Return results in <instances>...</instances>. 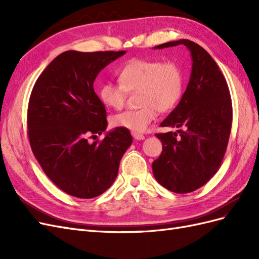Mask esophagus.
I'll return each instance as SVG.
<instances>
[{
	"instance_id": "esophagus-1",
	"label": "esophagus",
	"mask_w": 259,
	"mask_h": 259,
	"mask_svg": "<svg viewBox=\"0 0 259 259\" xmlns=\"http://www.w3.org/2000/svg\"><path fill=\"white\" fill-rule=\"evenodd\" d=\"M132 135H133V137H134V138H135V139H137V140H143V139H145V135H143V134H139V133L133 132V133H132Z\"/></svg>"
}]
</instances>
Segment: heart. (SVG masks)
Listing matches in <instances>:
<instances>
[{"mask_svg":"<svg viewBox=\"0 0 259 259\" xmlns=\"http://www.w3.org/2000/svg\"><path fill=\"white\" fill-rule=\"evenodd\" d=\"M120 84L106 81L99 89V98L105 106L119 110L127 93H138L135 110H126L112 116L114 127L144 132L158 116V112H169L182 99L185 76L175 61L149 58H133L117 70Z\"/></svg>","mask_w":259,"mask_h":259,"instance_id":"1","label":"heart"}]
</instances>
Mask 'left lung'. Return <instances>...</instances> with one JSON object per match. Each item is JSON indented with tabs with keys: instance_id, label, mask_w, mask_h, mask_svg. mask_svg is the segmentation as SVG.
<instances>
[{
	"instance_id": "8db88e82",
	"label": "left lung",
	"mask_w": 259,
	"mask_h": 259,
	"mask_svg": "<svg viewBox=\"0 0 259 259\" xmlns=\"http://www.w3.org/2000/svg\"><path fill=\"white\" fill-rule=\"evenodd\" d=\"M179 44L191 53L192 71L179 104L161 126L179 128L180 136L173 132L155 134L163 149L152 171L167 190L188 193L204 186L221 166L230 137L232 104L225 76L202 46L178 40L154 49Z\"/></svg>"
}]
</instances>
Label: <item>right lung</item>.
Wrapping results in <instances>:
<instances>
[{
    "instance_id": "obj_1",
    "label": "right lung",
    "mask_w": 259,
    "mask_h": 259,
    "mask_svg": "<svg viewBox=\"0 0 259 259\" xmlns=\"http://www.w3.org/2000/svg\"><path fill=\"white\" fill-rule=\"evenodd\" d=\"M125 53L67 51L45 68L31 92L27 114L31 150L46 176L72 197L92 199L110 188L132 145L130 131L120 127L101 142L89 143L108 125L94 81Z\"/></svg>"
}]
</instances>
